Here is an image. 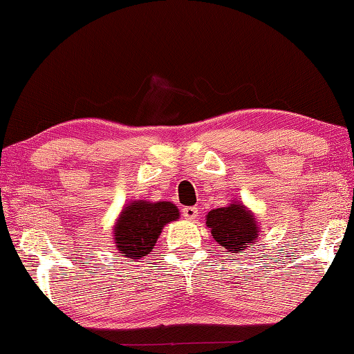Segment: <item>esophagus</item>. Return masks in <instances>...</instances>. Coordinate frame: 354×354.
<instances>
[{
	"mask_svg": "<svg viewBox=\"0 0 354 354\" xmlns=\"http://www.w3.org/2000/svg\"><path fill=\"white\" fill-rule=\"evenodd\" d=\"M183 216L186 219H197L198 207H184L183 208Z\"/></svg>",
	"mask_w": 354,
	"mask_h": 354,
	"instance_id": "esophagus-1",
	"label": "esophagus"
}]
</instances>
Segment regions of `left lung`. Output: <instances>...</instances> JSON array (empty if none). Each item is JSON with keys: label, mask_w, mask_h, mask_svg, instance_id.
<instances>
[{"label": "left lung", "mask_w": 354, "mask_h": 354, "mask_svg": "<svg viewBox=\"0 0 354 354\" xmlns=\"http://www.w3.org/2000/svg\"><path fill=\"white\" fill-rule=\"evenodd\" d=\"M207 225L213 239L225 248V252L245 250L254 243L257 235L256 218L240 203L209 211Z\"/></svg>", "instance_id": "1"}]
</instances>
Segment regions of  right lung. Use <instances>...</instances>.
<instances>
[{"instance_id": "1", "label": "right lung", "mask_w": 354, "mask_h": 354, "mask_svg": "<svg viewBox=\"0 0 354 354\" xmlns=\"http://www.w3.org/2000/svg\"><path fill=\"white\" fill-rule=\"evenodd\" d=\"M178 216V208L170 202L130 203L115 224V248L133 261L141 259L156 246L163 225Z\"/></svg>"}]
</instances>
